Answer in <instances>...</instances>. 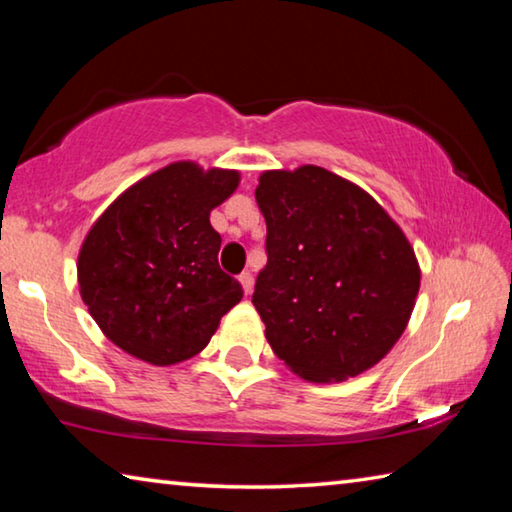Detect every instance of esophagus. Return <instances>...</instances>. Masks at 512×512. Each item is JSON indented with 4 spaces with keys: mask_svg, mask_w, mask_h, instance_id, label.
Instances as JSON below:
<instances>
[{
    "mask_svg": "<svg viewBox=\"0 0 512 512\" xmlns=\"http://www.w3.org/2000/svg\"><path fill=\"white\" fill-rule=\"evenodd\" d=\"M239 284H241V289H244L246 296H250V293H253V284H255L253 273H250V271L241 273V275H239Z\"/></svg>",
    "mask_w": 512,
    "mask_h": 512,
    "instance_id": "obj_1",
    "label": "esophagus"
}]
</instances>
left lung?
<instances>
[{"instance_id":"1","label":"left lung","mask_w":512,"mask_h":512,"mask_svg":"<svg viewBox=\"0 0 512 512\" xmlns=\"http://www.w3.org/2000/svg\"><path fill=\"white\" fill-rule=\"evenodd\" d=\"M255 198L268 262L253 305L268 345L314 384L375 366L400 341L420 291L400 225L359 185L316 164L264 171Z\"/></svg>"}]
</instances>
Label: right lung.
Wrapping results in <instances>:
<instances>
[{"instance_id":"right-lung-1","label":"right lung","mask_w":512,"mask_h":512,"mask_svg":"<svg viewBox=\"0 0 512 512\" xmlns=\"http://www.w3.org/2000/svg\"><path fill=\"white\" fill-rule=\"evenodd\" d=\"M235 169L171 162L121 192L83 239L79 291L106 339L151 366L192 359L244 298L219 268L210 212L239 187Z\"/></svg>"}]
</instances>
